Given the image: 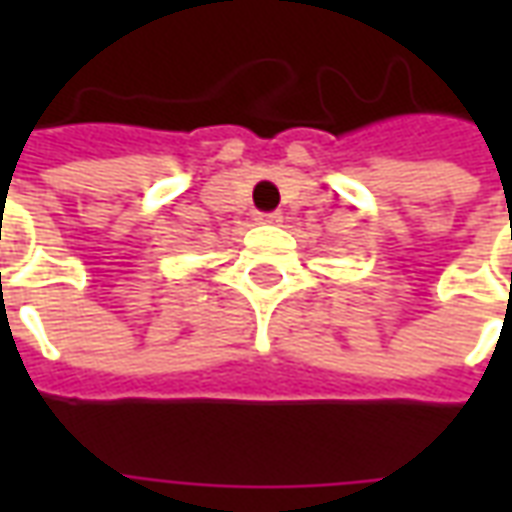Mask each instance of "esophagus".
I'll return each instance as SVG.
<instances>
[{
  "label": "esophagus",
  "instance_id": "esophagus-1",
  "mask_svg": "<svg viewBox=\"0 0 512 512\" xmlns=\"http://www.w3.org/2000/svg\"><path fill=\"white\" fill-rule=\"evenodd\" d=\"M260 222H279V213H260Z\"/></svg>",
  "mask_w": 512,
  "mask_h": 512
}]
</instances>
